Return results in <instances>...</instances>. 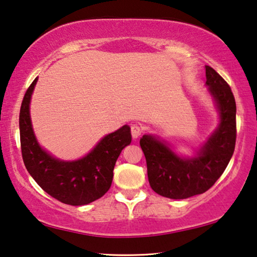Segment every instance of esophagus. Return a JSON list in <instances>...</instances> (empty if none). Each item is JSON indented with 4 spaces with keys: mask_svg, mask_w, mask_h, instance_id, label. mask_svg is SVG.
<instances>
[{
    "mask_svg": "<svg viewBox=\"0 0 257 257\" xmlns=\"http://www.w3.org/2000/svg\"><path fill=\"white\" fill-rule=\"evenodd\" d=\"M142 135V128L139 127L138 124H133L132 125V136L133 138H138Z\"/></svg>",
    "mask_w": 257,
    "mask_h": 257,
    "instance_id": "esophagus-1",
    "label": "esophagus"
}]
</instances>
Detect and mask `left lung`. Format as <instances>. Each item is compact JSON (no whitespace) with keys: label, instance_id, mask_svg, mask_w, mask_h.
I'll list each match as a JSON object with an SVG mask.
<instances>
[{"label":"left lung","instance_id":"8db88e82","mask_svg":"<svg viewBox=\"0 0 257 257\" xmlns=\"http://www.w3.org/2000/svg\"><path fill=\"white\" fill-rule=\"evenodd\" d=\"M206 86L219 111L220 122L195 155H178L167 142L153 135L141 138L147 176L155 193L185 199L205 193L227 168L236 145V101L231 88L214 69L205 66Z\"/></svg>","mask_w":257,"mask_h":257}]
</instances>
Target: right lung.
Wrapping results in <instances>:
<instances>
[{
	"label": "right lung",
	"instance_id": "1",
	"mask_svg": "<svg viewBox=\"0 0 257 257\" xmlns=\"http://www.w3.org/2000/svg\"><path fill=\"white\" fill-rule=\"evenodd\" d=\"M37 78L26 92L20 107L19 129L25 167L43 190L58 201L73 206L86 205L110 189L113 169L119 155L132 143L130 127L104 136L96 146L76 161H62L42 149L30 119V99Z\"/></svg>",
	"mask_w": 257,
	"mask_h": 257
}]
</instances>
